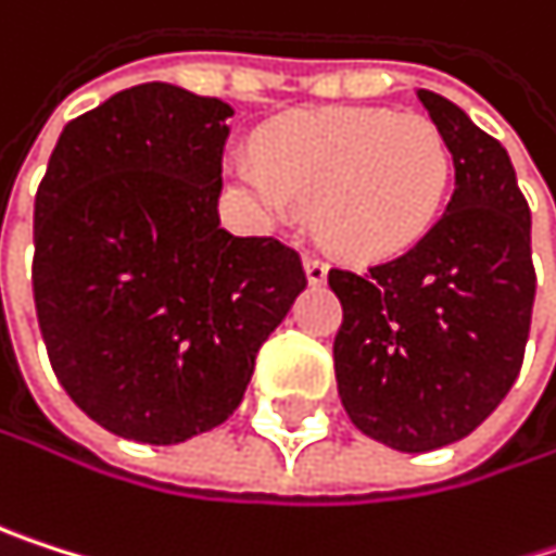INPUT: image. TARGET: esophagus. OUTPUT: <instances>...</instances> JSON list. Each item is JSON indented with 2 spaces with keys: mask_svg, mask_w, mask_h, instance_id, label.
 <instances>
[{
  "mask_svg": "<svg viewBox=\"0 0 556 556\" xmlns=\"http://www.w3.org/2000/svg\"><path fill=\"white\" fill-rule=\"evenodd\" d=\"M306 276H309V283H313V287H323V283L329 280V263H326L323 256L309 253V256H306Z\"/></svg>",
  "mask_w": 556,
  "mask_h": 556,
  "instance_id": "obj_1",
  "label": "esophagus"
}]
</instances>
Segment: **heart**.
Listing matches in <instances>:
<instances>
[{"label": "heart", "mask_w": 556, "mask_h": 556, "mask_svg": "<svg viewBox=\"0 0 556 556\" xmlns=\"http://www.w3.org/2000/svg\"><path fill=\"white\" fill-rule=\"evenodd\" d=\"M256 152L227 162L237 188L273 220L316 204L319 237L362 263L424 240L453 178L446 136L417 113L296 110L260 132Z\"/></svg>", "instance_id": "b5f03b06"}]
</instances>
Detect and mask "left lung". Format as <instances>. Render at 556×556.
I'll list each match as a JSON object with an SVG mask.
<instances>
[{
  "mask_svg": "<svg viewBox=\"0 0 556 556\" xmlns=\"http://www.w3.org/2000/svg\"><path fill=\"white\" fill-rule=\"evenodd\" d=\"M417 97L456 165L443 217L368 273L329 269L342 303L332 345L339 397L365 437L401 453L456 443L505 401L538 290L531 207L505 146L446 97Z\"/></svg>",
  "mask_w": 556,
  "mask_h": 556,
  "instance_id": "8db88e82",
  "label": "left lung"
}]
</instances>
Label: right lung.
Listing matches in <instances>:
<instances>
[{
  "instance_id": "1",
  "label": "right lung",
  "mask_w": 556,
  "mask_h": 556,
  "mask_svg": "<svg viewBox=\"0 0 556 556\" xmlns=\"http://www.w3.org/2000/svg\"><path fill=\"white\" fill-rule=\"evenodd\" d=\"M233 110L172 84L71 119L35 191L31 290L51 368L103 430L181 443L224 424L306 269L217 220Z\"/></svg>"
}]
</instances>
